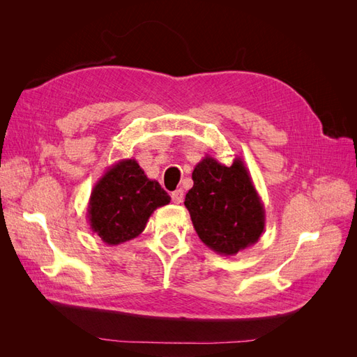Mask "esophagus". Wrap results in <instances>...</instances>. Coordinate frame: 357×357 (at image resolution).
<instances>
[{
	"label": "esophagus",
	"mask_w": 357,
	"mask_h": 357,
	"mask_svg": "<svg viewBox=\"0 0 357 357\" xmlns=\"http://www.w3.org/2000/svg\"><path fill=\"white\" fill-rule=\"evenodd\" d=\"M183 197H185V192H183V189H177V190L171 193V198H172V202H174V204L183 202Z\"/></svg>",
	"instance_id": "34e87169"
}]
</instances>
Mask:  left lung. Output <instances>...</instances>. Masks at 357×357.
Listing matches in <instances>:
<instances>
[{"label": "left lung", "instance_id": "8db88e82", "mask_svg": "<svg viewBox=\"0 0 357 357\" xmlns=\"http://www.w3.org/2000/svg\"><path fill=\"white\" fill-rule=\"evenodd\" d=\"M185 205L201 241L234 256L256 244L265 229V207L241 158L226 167L207 155L192 172Z\"/></svg>", "mask_w": 357, "mask_h": 357}]
</instances>
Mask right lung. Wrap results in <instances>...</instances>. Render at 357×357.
Segmentation results:
<instances>
[{
	"mask_svg": "<svg viewBox=\"0 0 357 357\" xmlns=\"http://www.w3.org/2000/svg\"><path fill=\"white\" fill-rule=\"evenodd\" d=\"M169 201L168 193L144 174L135 159H122L95 183L88 222L102 243L117 245L137 238L152 213Z\"/></svg>",
	"mask_w": 357,
	"mask_h": 357,
	"instance_id": "right-lung-1",
	"label": "right lung"
}]
</instances>
